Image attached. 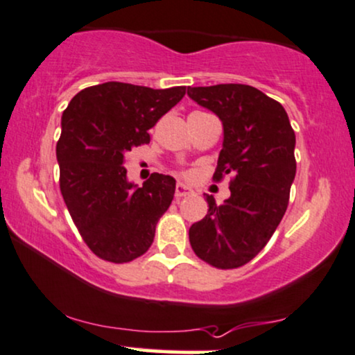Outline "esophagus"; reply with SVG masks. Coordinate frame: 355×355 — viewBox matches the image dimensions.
<instances>
[{
    "label": "esophagus",
    "instance_id": "34e87169",
    "mask_svg": "<svg viewBox=\"0 0 355 355\" xmlns=\"http://www.w3.org/2000/svg\"><path fill=\"white\" fill-rule=\"evenodd\" d=\"M195 191L190 189V187H187L185 183H177V189H175V196L177 198H183V196H189V195H193Z\"/></svg>",
    "mask_w": 355,
    "mask_h": 355
}]
</instances>
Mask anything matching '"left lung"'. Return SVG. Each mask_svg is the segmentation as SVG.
<instances>
[{
	"label": "left lung",
	"instance_id": "8db88e82",
	"mask_svg": "<svg viewBox=\"0 0 355 355\" xmlns=\"http://www.w3.org/2000/svg\"><path fill=\"white\" fill-rule=\"evenodd\" d=\"M189 97L218 115L223 148L213 180L234 173L228 200L207 195L208 213L190 226L200 259L233 270L266 246L283 220L296 177V135L279 102L245 84L189 87Z\"/></svg>",
	"mask_w": 355,
	"mask_h": 355
}]
</instances>
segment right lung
<instances>
[{
    "label": "right lung",
    "instance_id": "1",
    "mask_svg": "<svg viewBox=\"0 0 355 355\" xmlns=\"http://www.w3.org/2000/svg\"><path fill=\"white\" fill-rule=\"evenodd\" d=\"M187 87L150 89L104 83L72 97L55 145L59 187L71 218L94 254L129 263L148 250L173 200L175 178L152 173L142 187L127 178L123 157L150 142L148 130Z\"/></svg>",
    "mask_w": 355,
    "mask_h": 355
}]
</instances>
